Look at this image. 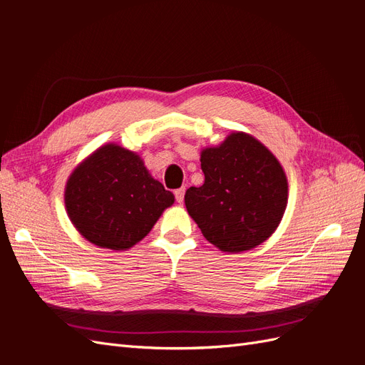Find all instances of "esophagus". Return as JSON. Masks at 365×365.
<instances>
[{
  "instance_id": "1",
  "label": "esophagus",
  "mask_w": 365,
  "mask_h": 365,
  "mask_svg": "<svg viewBox=\"0 0 365 365\" xmlns=\"http://www.w3.org/2000/svg\"><path fill=\"white\" fill-rule=\"evenodd\" d=\"M184 195H185V187H181V189L175 190V197H176V201H178L180 204L184 201Z\"/></svg>"
}]
</instances>
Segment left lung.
Instances as JSON below:
<instances>
[{
  "label": "left lung",
  "instance_id": "8db88e82",
  "mask_svg": "<svg viewBox=\"0 0 365 365\" xmlns=\"http://www.w3.org/2000/svg\"><path fill=\"white\" fill-rule=\"evenodd\" d=\"M205 181L187 189V212L204 237L224 252L248 251L279 227L288 204V180L259 140L233 132L201 152Z\"/></svg>",
  "mask_w": 365,
  "mask_h": 365
}]
</instances>
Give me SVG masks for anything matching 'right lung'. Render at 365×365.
I'll list each match as a JSON object with an SVG mask.
<instances>
[{
  "mask_svg": "<svg viewBox=\"0 0 365 365\" xmlns=\"http://www.w3.org/2000/svg\"><path fill=\"white\" fill-rule=\"evenodd\" d=\"M173 201L137 153L114 143L77 165L65 187V207L76 230L91 244L115 251L148 236Z\"/></svg>",
  "mask_w": 365,
  "mask_h": 365,
  "instance_id": "1",
  "label": "right lung"
}]
</instances>
